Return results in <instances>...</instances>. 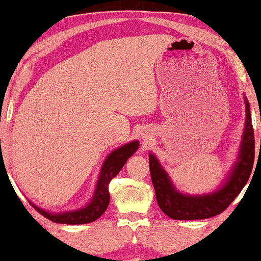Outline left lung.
I'll return each instance as SVG.
<instances>
[{"label": "left lung", "instance_id": "left-lung-1", "mask_svg": "<svg viewBox=\"0 0 261 261\" xmlns=\"http://www.w3.org/2000/svg\"><path fill=\"white\" fill-rule=\"evenodd\" d=\"M245 107V130H244L242 148H240L239 161L235 163L230 175L226 178V183L215 193L198 195V197L180 194L172 186L169 176L161 167L158 159L153 154H149L150 176H152V183L155 190L156 203L165 215L175 220L208 219L223 213L239 195L243 188L248 183L255 158L254 129L246 98Z\"/></svg>", "mask_w": 261, "mask_h": 261}]
</instances>
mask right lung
<instances>
[{
	"instance_id": "obj_1",
	"label": "right lung",
	"mask_w": 261,
	"mask_h": 261,
	"mask_svg": "<svg viewBox=\"0 0 261 261\" xmlns=\"http://www.w3.org/2000/svg\"><path fill=\"white\" fill-rule=\"evenodd\" d=\"M139 143L138 141L128 143V144L123 145L118 148L114 152H112L106 159L105 164H103L102 170H100L99 179H98L96 192H94V197L92 199L91 203L86 206V208L81 210H74V212L63 213V214H51L48 212H44L43 209L38 208V206H32L37 210L40 214L43 215L47 219L55 221V223L60 224H87L92 223V221L97 220L103 213L107 209L109 204V183L112 179L114 178L122 169L123 165L125 164L127 159L138 149Z\"/></svg>"
}]
</instances>
